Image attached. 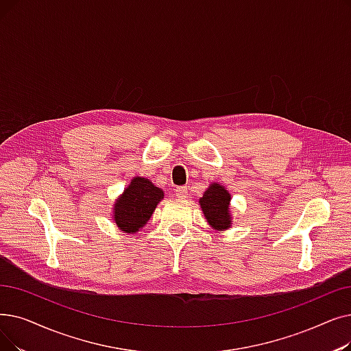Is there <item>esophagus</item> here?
<instances>
[{"instance_id": "34e87169", "label": "esophagus", "mask_w": 351, "mask_h": 351, "mask_svg": "<svg viewBox=\"0 0 351 351\" xmlns=\"http://www.w3.org/2000/svg\"><path fill=\"white\" fill-rule=\"evenodd\" d=\"M175 195H176V197H180V199H186V197H188V188H185V186L176 188Z\"/></svg>"}]
</instances>
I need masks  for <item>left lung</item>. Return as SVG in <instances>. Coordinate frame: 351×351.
Returning <instances> with one entry per match:
<instances>
[{
  "label": "left lung",
  "instance_id": "obj_1",
  "mask_svg": "<svg viewBox=\"0 0 351 351\" xmlns=\"http://www.w3.org/2000/svg\"><path fill=\"white\" fill-rule=\"evenodd\" d=\"M199 205L206 222L215 231H226L232 225L231 193L219 182H212L199 197Z\"/></svg>",
  "mask_w": 351,
  "mask_h": 351
}]
</instances>
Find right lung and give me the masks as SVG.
<instances>
[{
	"label": "right lung",
	"mask_w": 351,
	"mask_h": 351,
	"mask_svg": "<svg viewBox=\"0 0 351 351\" xmlns=\"http://www.w3.org/2000/svg\"><path fill=\"white\" fill-rule=\"evenodd\" d=\"M163 196V191L152 184L147 178L134 176L114 201L112 219L120 231L126 234L139 232Z\"/></svg>",
	"instance_id": "obj_1"
}]
</instances>
